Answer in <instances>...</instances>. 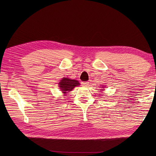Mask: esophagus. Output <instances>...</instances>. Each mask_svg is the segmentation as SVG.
<instances>
[{
  "label": "esophagus",
  "instance_id": "1",
  "mask_svg": "<svg viewBox=\"0 0 156 156\" xmlns=\"http://www.w3.org/2000/svg\"><path fill=\"white\" fill-rule=\"evenodd\" d=\"M88 84H89L88 81H85V82H81V85H82L83 86H85V87H87V85H88Z\"/></svg>",
  "mask_w": 156,
  "mask_h": 156
}]
</instances>
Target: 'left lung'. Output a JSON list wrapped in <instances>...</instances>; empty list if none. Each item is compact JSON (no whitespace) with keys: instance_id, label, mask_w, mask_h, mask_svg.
Masks as SVG:
<instances>
[{"instance_id":"8db88e82","label":"left lung","mask_w":156,"mask_h":156,"mask_svg":"<svg viewBox=\"0 0 156 156\" xmlns=\"http://www.w3.org/2000/svg\"><path fill=\"white\" fill-rule=\"evenodd\" d=\"M102 88H104V87H102ZM102 90H103V89H102Z\"/></svg>"}]
</instances>
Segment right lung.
I'll list each match as a JSON object with an SVG mask.
<instances>
[{
  "mask_svg": "<svg viewBox=\"0 0 156 156\" xmlns=\"http://www.w3.org/2000/svg\"><path fill=\"white\" fill-rule=\"evenodd\" d=\"M58 84L61 89V91H62L64 95H66L69 92L71 91L75 87L79 86L80 85L78 81L75 80H71L68 78H62V80L59 81Z\"/></svg>",
  "mask_w": 156,
  "mask_h": 156,
  "instance_id": "1",
  "label": "right lung"
}]
</instances>
